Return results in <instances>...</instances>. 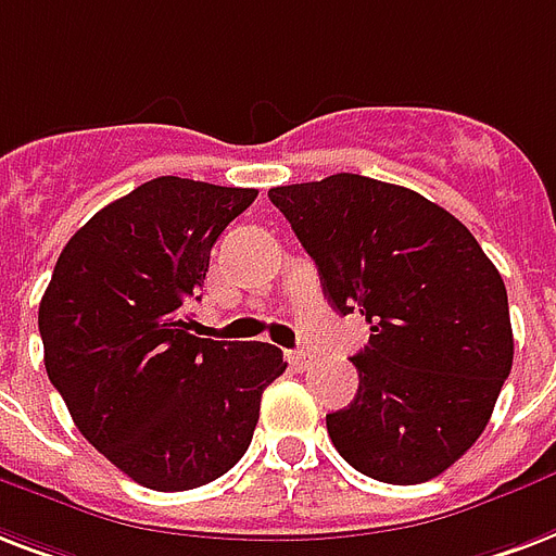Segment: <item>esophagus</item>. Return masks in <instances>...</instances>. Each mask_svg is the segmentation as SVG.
Returning a JSON list of instances; mask_svg holds the SVG:
<instances>
[{
    "instance_id": "1",
    "label": "esophagus",
    "mask_w": 556,
    "mask_h": 556,
    "mask_svg": "<svg viewBox=\"0 0 556 556\" xmlns=\"http://www.w3.org/2000/svg\"><path fill=\"white\" fill-rule=\"evenodd\" d=\"M288 362H291V367H296V370H306V367H312V362H315V355H312V350H291V353H288Z\"/></svg>"
}]
</instances>
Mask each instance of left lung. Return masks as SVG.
I'll use <instances>...</instances> for the list:
<instances>
[{"instance_id": "1", "label": "left lung", "mask_w": 556, "mask_h": 556, "mask_svg": "<svg viewBox=\"0 0 556 556\" xmlns=\"http://www.w3.org/2000/svg\"><path fill=\"white\" fill-rule=\"evenodd\" d=\"M268 198L334 312L370 324L353 355L358 393L326 414L334 448L384 484L446 472L481 438L514 367L502 274L452 212L405 186L344 172Z\"/></svg>"}]
</instances>
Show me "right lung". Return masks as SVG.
Listing matches in <instances>:
<instances>
[{
  "mask_svg": "<svg viewBox=\"0 0 556 556\" xmlns=\"http://www.w3.org/2000/svg\"><path fill=\"white\" fill-rule=\"evenodd\" d=\"M256 189L156 177L92 215L40 300L46 372L84 438L137 484L180 493L239 464L282 350L189 332L210 250Z\"/></svg>",
  "mask_w": 556,
  "mask_h": 556,
  "instance_id": "right-lung-1",
  "label": "right lung"
}]
</instances>
